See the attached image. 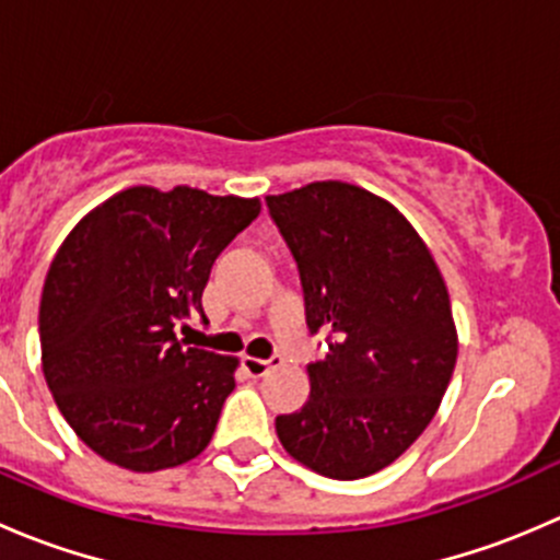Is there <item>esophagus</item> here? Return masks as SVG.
I'll return each instance as SVG.
<instances>
[{
  "label": "esophagus",
  "mask_w": 560,
  "mask_h": 560,
  "mask_svg": "<svg viewBox=\"0 0 560 560\" xmlns=\"http://www.w3.org/2000/svg\"><path fill=\"white\" fill-rule=\"evenodd\" d=\"M281 358H270V360H259V358H244V371L252 380H259V376L268 374L270 369H273L276 363H279Z\"/></svg>",
  "instance_id": "34e87169"
}]
</instances>
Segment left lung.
Here are the masks:
<instances>
[{
  "mask_svg": "<svg viewBox=\"0 0 560 560\" xmlns=\"http://www.w3.org/2000/svg\"><path fill=\"white\" fill-rule=\"evenodd\" d=\"M265 202L330 349L308 365L303 409L276 417L279 442L322 477H369L417 442L453 380L447 284L404 213L363 186L314 180Z\"/></svg>",
  "mask_w": 560,
  "mask_h": 560,
  "instance_id": "obj_1",
  "label": "left lung"
}]
</instances>
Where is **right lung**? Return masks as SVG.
Wrapping results in <instances>:
<instances>
[{
  "mask_svg": "<svg viewBox=\"0 0 560 560\" xmlns=\"http://www.w3.org/2000/svg\"><path fill=\"white\" fill-rule=\"evenodd\" d=\"M257 197L129 186L89 211L56 252L39 298L43 374L86 447L129 471L180 466L208 447L238 360L186 347L224 246Z\"/></svg>",
  "mask_w": 560,
  "mask_h": 560,
  "instance_id": "add662e5",
  "label": "right lung"
}]
</instances>
